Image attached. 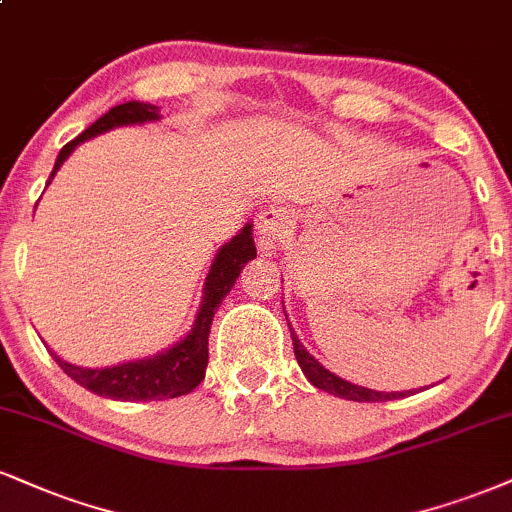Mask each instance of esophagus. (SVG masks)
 Wrapping results in <instances>:
<instances>
[{"instance_id": "34e87169", "label": "esophagus", "mask_w": 512, "mask_h": 512, "mask_svg": "<svg viewBox=\"0 0 512 512\" xmlns=\"http://www.w3.org/2000/svg\"><path fill=\"white\" fill-rule=\"evenodd\" d=\"M293 219L291 212L286 207H272L264 209L260 214V221H257V236H260V248L262 252H274L281 245V238L286 236L288 229H291Z\"/></svg>"}]
</instances>
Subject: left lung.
Here are the masks:
<instances>
[{
  "label": "left lung",
  "mask_w": 512,
  "mask_h": 512,
  "mask_svg": "<svg viewBox=\"0 0 512 512\" xmlns=\"http://www.w3.org/2000/svg\"><path fill=\"white\" fill-rule=\"evenodd\" d=\"M291 329V324H288ZM291 338H293V350H295V360H298L300 369L317 389L334 393L338 398H346V400H357V403H381V400H393V398H405L412 391H403V393H381V391H372V389H362V386L350 384V381H343L336 374H331L329 369H324L319 362L312 357L307 350L303 348V343L298 341L295 331L291 329Z\"/></svg>",
  "instance_id": "obj_1"
}]
</instances>
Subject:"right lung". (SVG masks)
<instances>
[{"instance_id":"right-lung-1","label":"right lung","mask_w":512,"mask_h":512,"mask_svg":"<svg viewBox=\"0 0 512 512\" xmlns=\"http://www.w3.org/2000/svg\"><path fill=\"white\" fill-rule=\"evenodd\" d=\"M155 119H159V109L155 104L126 102L119 104V107H112L107 114H102L100 119L92 123L90 128H85L78 138H73L71 143L61 147L49 181H52L59 166L66 162V157H69L71 152L76 150V145L83 143V140L95 138V135L109 131V128L114 126H126V123H143ZM255 255V240H252V229L248 224L231 240V243H226L224 248L219 250L217 257H214V264L212 269H209L205 283V298H202L193 331H190L181 343H176L174 348L166 350V353L147 357V360L123 362V365L107 369H85L69 365V362L61 360L57 353H52L54 362H57L76 384L104 398L164 400L186 396V393L193 391L195 386L205 379V367L209 357V329H212V319L217 315V307L221 300L226 298V293L233 288V283H236L238 274L243 272L245 264L255 260Z\"/></svg>"}]
</instances>
